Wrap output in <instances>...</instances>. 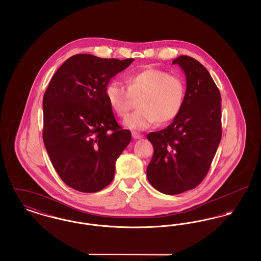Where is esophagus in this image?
<instances>
[{"mask_svg": "<svg viewBox=\"0 0 261 261\" xmlns=\"http://www.w3.org/2000/svg\"><path fill=\"white\" fill-rule=\"evenodd\" d=\"M132 137L134 139H142L143 136L138 132H132Z\"/></svg>", "mask_w": 261, "mask_h": 261, "instance_id": "obj_1", "label": "esophagus"}]
</instances>
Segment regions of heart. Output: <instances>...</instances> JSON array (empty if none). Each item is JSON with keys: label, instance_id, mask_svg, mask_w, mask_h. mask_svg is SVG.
I'll return each instance as SVG.
<instances>
[{"label": "heart", "instance_id": "obj_1", "mask_svg": "<svg viewBox=\"0 0 261 261\" xmlns=\"http://www.w3.org/2000/svg\"><path fill=\"white\" fill-rule=\"evenodd\" d=\"M106 95L110 108L121 118L128 115L132 98L138 99V110L124 125L133 130H145L156 121L169 122L179 114L185 99V85L178 76L148 69L129 77L127 88L118 81H111Z\"/></svg>", "mask_w": 261, "mask_h": 261}]
</instances>
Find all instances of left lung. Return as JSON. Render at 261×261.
<instances>
[{"label":"left lung","mask_w":261,"mask_h":261,"mask_svg":"<svg viewBox=\"0 0 261 261\" xmlns=\"http://www.w3.org/2000/svg\"><path fill=\"white\" fill-rule=\"evenodd\" d=\"M172 64L179 65L186 77L184 107L167 128L147 135L153 147L148 180L168 195L201 184L222 138V99L211 75L189 56H179Z\"/></svg>","instance_id":"1"}]
</instances>
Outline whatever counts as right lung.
Segmentation results:
<instances>
[{"mask_svg": "<svg viewBox=\"0 0 261 261\" xmlns=\"http://www.w3.org/2000/svg\"><path fill=\"white\" fill-rule=\"evenodd\" d=\"M133 61L74 55L62 64L44 93L45 149L62 180L77 191L107 187L131 141V132L115 120L106 89Z\"/></svg>", "mask_w": 261, "mask_h": 261, "instance_id": "add662e5", "label": "right lung"}]
</instances>
